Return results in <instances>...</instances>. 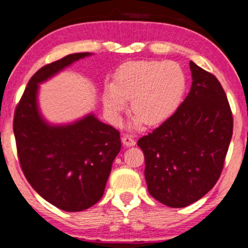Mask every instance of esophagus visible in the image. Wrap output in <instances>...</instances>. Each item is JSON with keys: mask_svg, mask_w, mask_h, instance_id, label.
Segmentation results:
<instances>
[{"mask_svg": "<svg viewBox=\"0 0 248 248\" xmlns=\"http://www.w3.org/2000/svg\"><path fill=\"white\" fill-rule=\"evenodd\" d=\"M122 143L126 147H132V146H135V143H136V142H135V140L132 139L131 136H129V135H124V136L122 137Z\"/></svg>", "mask_w": 248, "mask_h": 248, "instance_id": "obj_1", "label": "esophagus"}]
</instances>
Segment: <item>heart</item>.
I'll list each match as a JSON object with an SVG mask.
<instances>
[{
    "instance_id": "1",
    "label": "heart",
    "mask_w": 248,
    "mask_h": 248,
    "mask_svg": "<svg viewBox=\"0 0 248 248\" xmlns=\"http://www.w3.org/2000/svg\"><path fill=\"white\" fill-rule=\"evenodd\" d=\"M187 92V76L175 61L137 60L121 65L102 94L105 111L119 125L130 101L131 126H158L173 116Z\"/></svg>"
}]
</instances>
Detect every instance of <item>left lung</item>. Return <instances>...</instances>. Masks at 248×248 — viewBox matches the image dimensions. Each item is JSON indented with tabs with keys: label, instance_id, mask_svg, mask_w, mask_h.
<instances>
[{
	"label": "left lung",
	"instance_id": "1",
	"mask_svg": "<svg viewBox=\"0 0 248 248\" xmlns=\"http://www.w3.org/2000/svg\"><path fill=\"white\" fill-rule=\"evenodd\" d=\"M192 87L177 111L137 141L154 199L186 207L207 194L222 172L232 136V116L217 78L189 62Z\"/></svg>",
	"mask_w": 248,
	"mask_h": 248
}]
</instances>
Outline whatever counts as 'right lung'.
Here are the masks:
<instances>
[{
    "instance_id": "right-lung-1",
    "label": "right lung",
    "mask_w": 248,
    "mask_h": 248,
    "mask_svg": "<svg viewBox=\"0 0 248 248\" xmlns=\"http://www.w3.org/2000/svg\"><path fill=\"white\" fill-rule=\"evenodd\" d=\"M92 53H75L43 66L29 80L14 114L19 161L31 187L66 212L84 211L102 198L114 158L118 130L94 113L67 124H51L38 105L40 84Z\"/></svg>"
}]
</instances>
